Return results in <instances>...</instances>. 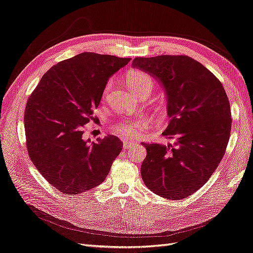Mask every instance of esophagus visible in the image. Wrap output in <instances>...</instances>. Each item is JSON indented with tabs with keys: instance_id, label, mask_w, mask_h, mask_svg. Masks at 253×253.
<instances>
[{
	"instance_id": "34e87169",
	"label": "esophagus",
	"mask_w": 253,
	"mask_h": 253,
	"mask_svg": "<svg viewBox=\"0 0 253 253\" xmlns=\"http://www.w3.org/2000/svg\"><path fill=\"white\" fill-rule=\"evenodd\" d=\"M135 145H136V142H134V141H125L123 143V147H124V149H126V150H128V149H131Z\"/></svg>"
}]
</instances>
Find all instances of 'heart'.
<instances>
[{"label":"heart","mask_w":253,"mask_h":253,"mask_svg":"<svg viewBox=\"0 0 253 253\" xmlns=\"http://www.w3.org/2000/svg\"><path fill=\"white\" fill-rule=\"evenodd\" d=\"M126 82L128 84V86L131 89H133L136 93L141 90L144 86L152 85L151 77L149 76L148 74H146L142 71H136V70L130 71L127 74ZM110 87H111V81H109L105 85L104 89H103V92H102L103 99H105L107 97L108 92L110 90ZM145 126H146V123L143 120H135V121L125 120V121H122L121 123H119L115 126V131L129 137V136L138 135L143 131Z\"/></svg>","instance_id":"1"}]
</instances>
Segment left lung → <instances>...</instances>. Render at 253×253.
Instances as JSON below:
<instances>
[{
	"mask_svg": "<svg viewBox=\"0 0 253 253\" xmlns=\"http://www.w3.org/2000/svg\"><path fill=\"white\" fill-rule=\"evenodd\" d=\"M132 67L163 85L170 118L163 134L174 139L168 145L143 143L142 178L166 199L189 197L210 179L225 153L231 130L225 89L211 71L185 55L136 57Z\"/></svg>",
	"mask_w": 253,
	"mask_h": 253,
	"instance_id": "1",
	"label": "left lung"
}]
</instances>
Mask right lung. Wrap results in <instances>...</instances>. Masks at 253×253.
<instances>
[{"instance_id": "obj_1", "label": "right lung", "mask_w": 253, "mask_h": 253, "mask_svg": "<svg viewBox=\"0 0 253 253\" xmlns=\"http://www.w3.org/2000/svg\"><path fill=\"white\" fill-rule=\"evenodd\" d=\"M130 61L84 52L42 77L26 104V145L36 169L60 193L77 195L105 180L123 143L115 135L83 138L110 76Z\"/></svg>"}]
</instances>
